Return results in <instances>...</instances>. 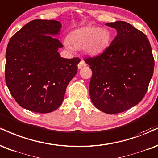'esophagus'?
<instances>
[{
    "label": "esophagus",
    "mask_w": 158,
    "mask_h": 158,
    "mask_svg": "<svg viewBox=\"0 0 158 158\" xmlns=\"http://www.w3.org/2000/svg\"><path fill=\"white\" fill-rule=\"evenodd\" d=\"M86 65H87V64L85 63V61L84 60H81L80 62L78 64V68H79V69H80V68L84 67V66H86Z\"/></svg>",
    "instance_id": "34e87169"
}]
</instances>
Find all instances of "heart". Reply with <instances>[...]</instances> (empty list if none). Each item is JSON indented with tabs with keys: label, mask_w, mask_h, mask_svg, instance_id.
Returning a JSON list of instances; mask_svg holds the SVG:
<instances>
[{
	"label": "heart",
	"mask_w": 158,
	"mask_h": 158,
	"mask_svg": "<svg viewBox=\"0 0 158 158\" xmlns=\"http://www.w3.org/2000/svg\"><path fill=\"white\" fill-rule=\"evenodd\" d=\"M68 40L69 42L64 41L68 50L83 48L87 54L96 56L107 48L111 40V34L105 28L85 26L71 32Z\"/></svg>",
	"instance_id": "b5f03b06"
}]
</instances>
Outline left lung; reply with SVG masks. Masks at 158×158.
Wrapping results in <instances>:
<instances>
[{
    "label": "left lung",
    "mask_w": 158,
    "mask_h": 158,
    "mask_svg": "<svg viewBox=\"0 0 158 158\" xmlns=\"http://www.w3.org/2000/svg\"><path fill=\"white\" fill-rule=\"evenodd\" d=\"M117 35L99 56L87 58L93 74L90 96L97 109L116 114L143 99L154 71L151 45L145 34L124 21L107 23Z\"/></svg>",
    "instance_id": "obj_1"
}]
</instances>
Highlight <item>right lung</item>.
I'll return each mask as SVG.
<instances>
[{
  "label": "right lung",
  "mask_w": 158,
  "mask_h": 158,
  "mask_svg": "<svg viewBox=\"0 0 158 158\" xmlns=\"http://www.w3.org/2000/svg\"><path fill=\"white\" fill-rule=\"evenodd\" d=\"M62 24L34 20L9 40L6 51V83L20 107L39 113L54 111L77 73L79 58L60 56L63 45L56 37Z\"/></svg>",
  "instance_id": "add662e5"
}]
</instances>
